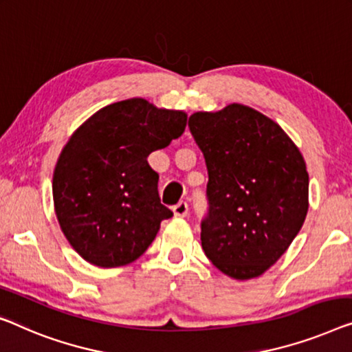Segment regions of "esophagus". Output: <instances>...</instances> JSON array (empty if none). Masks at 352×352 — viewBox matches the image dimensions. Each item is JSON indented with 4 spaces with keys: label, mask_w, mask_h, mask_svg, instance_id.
Here are the masks:
<instances>
[{
    "label": "esophagus",
    "mask_w": 352,
    "mask_h": 352,
    "mask_svg": "<svg viewBox=\"0 0 352 352\" xmlns=\"http://www.w3.org/2000/svg\"><path fill=\"white\" fill-rule=\"evenodd\" d=\"M172 210H174L175 217L185 218L188 214V204L185 201H182V202H178L177 206H174V208H172Z\"/></svg>",
    "instance_id": "esophagus-1"
}]
</instances>
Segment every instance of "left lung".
Returning a JSON list of instances; mask_svg holds the SVG:
<instances>
[{"instance_id":"8db88e82","label":"left lung","mask_w":352,"mask_h":352,"mask_svg":"<svg viewBox=\"0 0 352 352\" xmlns=\"http://www.w3.org/2000/svg\"><path fill=\"white\" fill-rule=\"evenodd\" d=\"M188 126L208 170L204 253L234 280L261 276L307 218L305 160L280 124L243 104L196 112Z\"/></svg>"}]
</instances>
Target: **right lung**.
<instances>
[{
	"mask_svg": "<svg viewBox=\"0 0 352 352\" xmlns=\"http://www.w3.org/2000/svg\"><path fill=\"white\" fill-rule=\"evenodd\" d=\"M188 115L142 98L113 102L71 135L54 170V206L67 242L102 269L142 256L172 210L162 206L148 155L180 138Z\"/></svg>",
	"mask_w": 352,
	"mask_h": 352,
	"instance_id": "obj_1",
	"label": "right lung"
}]
</instances>
